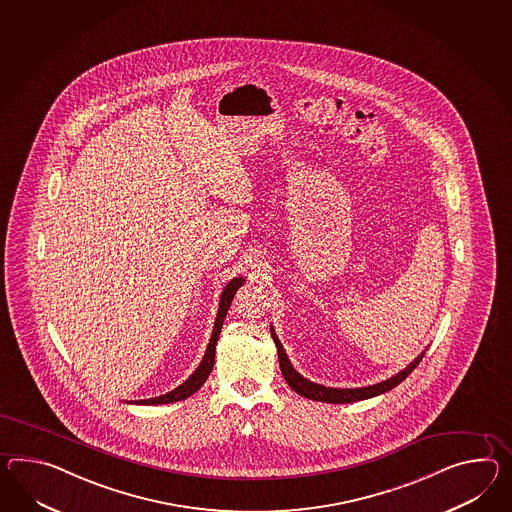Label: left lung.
<instances>
[{
    "mask_svg": "<svg viewBox=\"0 0 512 512\" xmlns=\"http://www.w3.org/2000/svg\"><path fill=\"white\" fill-rule=\"evenodd\" d=\"M272 338H274L277 355H279V366H281V372H283V377H285L288 387L292 388L294 392H298L303 398L325 401V403H353V401H361V399L374 398V396H379V394H385L388 390L398 387L403 379L409 377L412 370L424 359L425 353V351L420 353L405 370H401V372H398L394 377H390L387 381H383V383L362 388H331L318 385V383H312L309 379H305L303 375L298 374L294 370V366L288 361L287 353H285V349L281 346L279 338L275 337L274 329H272Z\"/></svg>",
    "mask_w": 512,
    "mask_h": 512,
    "instance_id": "8db88e82",
    "label": "left lung"
}]
</instances>
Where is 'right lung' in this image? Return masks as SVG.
<instances>
[{
  "mask_svg": "<svg viewBox=\"0 0 512 512\" xmlns=\"http://www.w3.org/2000/svg\"><path fill=\"white\" fill-rule=\"evenodd\" d=\"M242 283H244L242 277H235V279H231V283H227V287L224 288L222 298H220V309H218L214 329H212L211 340H209L205 357H203V361L200 362V366L196 368V372L190 375L183 385L174 388L172 392L163 394V396H159V398L140 399V401H135V403H140V405H164V403H174V401L187 399L188 396H192L194 392L200 390L201 385L207 381V377H209V374L212 372L214 353H216V342H218V338H220V331H222V325H224L225 314L229 311L231 301L235 298V292H237L238 287H242ZM131 403H133V401H131Z\"/></svg>",
  "mask_w": 512,
  "mask_h": 512,
  "instance_id": "obj_1",
  "label": "right lung"
}]
</instances>
